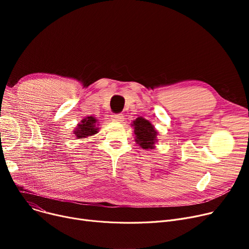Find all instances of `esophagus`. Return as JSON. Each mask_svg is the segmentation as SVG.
<instances>
[{
  "instance_id": "esophagus-1",
  "label": "esophagus",
  "mask_w": 249,
  "mask_h": 249,
  "mask_svg": "<svg viewBox=\"0 0 249 249\" xmlns=\"http://www.w3.org/2000/svg\"><path fill=\"white\" fill-rule=\"evenodd\" d=\"M112 120L116 121V122H119L122 123L124 121V116L122 114H115L112 115Z\"/></svg>"
}]
</instances>
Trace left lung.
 Masks as SVG:
<instances>
[{
  "label": "left lung",
  "instance_id": "8db88e82",
  "mask_svg": "<svg viewBox=\"0 0 249 249\" xmlns=\"http://www.w3.org/2000/svg\"><path fill=\"white\" fill-rule=\"evenodd\" d=\"M131 126L134 129L135 142L141 148L145 150L155 148L159 131L148 120L143 117H138L131 123Z\"/></svg>",
  "mask_w": 249,
  "mask_h": 249
}]
</instances>
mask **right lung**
<instances>
[{"label":"right lung","mask_w":249,"mask_h":249,"mask_svg":"<svg viewBox=\"0 0 249 249\" xmlns=\"http://www.w3.org/2000/svg\"><path fill=\"white\" fill-rule=\"evenodd\" d=\"M98 119L94 116H87L76 125L73 130V136L76 139H84L89 136H93L99 132Z\"/></svg>","instance_id":"1"}]
</instances>
